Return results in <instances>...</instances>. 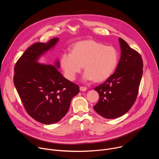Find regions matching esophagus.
Returning <instances> with one entry per match:
<instances>
[{"mask_svg":"<svg viewBox=\"0 0 159 159\" xmlns=\"http://www.w3.org/2000/svg\"><path fill=\"white\" fill-rule=\"evenodd\" d=\"M87 90V87H84V86H80V91H85Z\"/></svg>","mask_w":159,"mask_h":159,"instance_id":"1","label":"esophagus"}]
</instances>
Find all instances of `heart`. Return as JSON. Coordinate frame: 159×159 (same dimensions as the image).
<instances>
[{
	"label": "heart",
	"instance_id": "heart-1",
	"mask_svg": "<svg viewBox=\"0 0 159 159\" xmlns=\"http://www.w3.org/2000/svg\"><path fill=\"white\" fill-rule=\"evenodd\" d=\"M119 61L118 50L94 40L75 43L71 52L61 55L60 64L65 77L74 80L84 65V79L99 82L106 80L114 72Z\"/></svg>",
	"mask_w": 159,
	"mask_h": 159
}]
</instances>
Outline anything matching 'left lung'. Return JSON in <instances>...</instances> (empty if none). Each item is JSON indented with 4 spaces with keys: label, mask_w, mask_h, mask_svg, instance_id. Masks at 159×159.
Wrapping results in <instances>:
<instances>
[{
    "label": "left lung",
    "mask_w": 159,
    "mask_h": 159,
    "mask_svg": "<svg viewBox=\"0 0 159 159\" xmlns=\"http://www.w3.org/2000/svg\"><path fill=\"white\" fill-rule=\"evenodd\" d=\"M119 41L121 53L115 73L94 88L100 98L94 109L107 119L120 117L131 109L137 99L143 74L140 53L122 38Z\"/></svg>",
    "instance_id": "obj_1"
}]
</instances>
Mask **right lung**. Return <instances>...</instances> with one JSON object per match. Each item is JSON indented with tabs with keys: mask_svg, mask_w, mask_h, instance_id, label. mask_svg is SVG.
Masks as SVG:
<instances>
[{
	"mask_svg": "<svg viewBox=\"0 0 159 159\" xmlns=\"http://www.w3.org/2000/svg\"><path fill=\"white\" fill-rule=\"evenodd\" d=\"M58 38L30 47L14 66V84L28 113L36 121L50 125L59 121L69 109L72 99L79 93L78 85L67 80L55 66L36 62L44 52L53 47Z\"/></svg>",
	"mask_w": 159,
	"mask_h": 159,
	"instance_id": "obj_1",
	"label": "right lung"
}]
</instances>
